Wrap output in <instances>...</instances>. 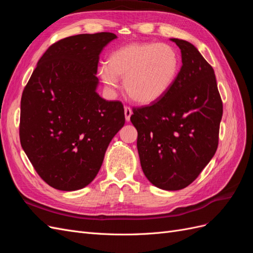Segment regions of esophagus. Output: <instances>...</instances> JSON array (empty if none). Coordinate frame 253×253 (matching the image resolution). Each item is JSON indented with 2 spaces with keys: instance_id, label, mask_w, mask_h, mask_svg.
I'll return each mask as SVG.
<instances>
[{
  "instance_id": "1",
  "label": "esophagus",
  "mask_w": 253,
  "mask_h": 253,
  "mask_svg": "<svg viewBox=\"0 0 253 253\" xmlns=\"http://www.w3.org/2000/svg\"><path fill=\"white\" fill-rule=\"evenodd\" d=\"M132 114H133L132 109L129 108V106H125V115H126V121H129V119H131Z\"/></svg>"
}]
</instances>
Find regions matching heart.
<instances>
[{"label":"heart","instance_id":"heart-1","mask_svg":"<svg viewBox=\"0 0 253 253\" xmlns=\"http://www.w3.org/2000/svg\"><path fill=\"white\" fill-rule=\"evenodd\" d=\"M178 51L165 43H129L114 50L99 76L109 88L118 86L124 78L127 95L139 103H152L163 98L180 71Z\"/></svg>","mask_w":253,"mask_h":253}]
</instances>
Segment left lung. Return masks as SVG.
Instances as JSON below:
<instances>
[{
  "mask_svg": "<svg viewBox=\"0 0 253 253\" xmlns=\"http://www.w3.org/2000/svg\"><path fill=\"white\" fill-rule=\"evenodd\" d=\"M182 65L170 90L150 105L134 108L137 149L142 171L163 190L188 187L214 156L223 102L215 75L193 44L171 39Z\"/></svg>",
  "mask_w": 253,
  "mask_h": 253,
  "instance_id": "1",
  "label": "left lung"
}]
</instances>
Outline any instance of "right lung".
<instances>
[{
  "label": "right lung",
  "mask_w": 253,
  "mask_h": 253,
  "mask_svg": "<svg viewBox=\"0 0 253 253\" xmlns=\"http://www.w3.org/2000/svg\"><path fill=\"white\" fill-rule=\"evenodd\" d=\"M116 38L83 34L53 43L23 90L21 145L40 177L57 190H79L93 181L125 126L124 104L96 91L99 55Z\"/></svg>",
  "instance_id": "right-lung-1"
}]
</instances>
